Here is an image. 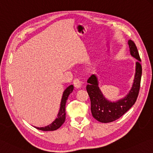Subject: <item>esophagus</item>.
Wrapping results in <instances>:
<instances>
[{"label":"esophagus","instance_id":"34e87169","mask_svg":"<svg viewBox=\"0 0 153 153\" xmlns=\"http://www.w3.org/2000/svg\"><path fill=\"white\" fill-rule=\"evenodd\" d=\"M73 84L75 87L80 88L81 87V82L79 79H75L73 81Z\"/></svg>","mask_w":153,"mask_h":153}]
</instances>
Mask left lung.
<instances>
[{
  "label": "left lung",
  "mask_w": 153,
  "mask_h": 153,
  "mask_svg": "<svg viewBox=\"0 0 153 153\" xmlns=\"http://www.w3.org/2000/svg\"><path fill=\"white\" fill-rule=\"evenodd\" d=\"M128 44L130 54L138 61L136 62V73L132 89L124 98L116 102H111L103 95L98 86L97 78L95 74L91 75L87 80L88 85L86 89L90 97L92 116L100 122L108 123L119 119L132 108L137 100L142 76L141 60L135 43L130 39Z\"/></svg>",
  "instance_id": "8db88e82"
}]
</instances>
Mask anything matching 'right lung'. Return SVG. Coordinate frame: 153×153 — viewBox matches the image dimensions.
I'll return each instance as SVG.
<instances>
[{"mask_svg": "<svg viewBox=\"0 0 153 153\" xmlns=\"http://www.w3.org/2000/svg\"><path fill=\"white\" fill-rule=\"evenodd\" d=\"M73 89H74L73 85H70V86L67 87L65 89V91H64L62 97L61 103H60V110H59L58 114L57 116V118H56L54 121L52 123V124L47 126L41 127V128H39V127H35V128L42 131H53L58 129V128L64 124L66 118V112H65L66 103L67 100H68L69 95L72 92Z\"/></svg>", "mask_w": 153, "mask_h": 153, "instance_id": "right-lung-1", "label": "right lung"}]
</instances>
